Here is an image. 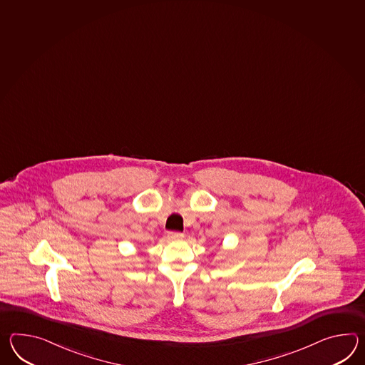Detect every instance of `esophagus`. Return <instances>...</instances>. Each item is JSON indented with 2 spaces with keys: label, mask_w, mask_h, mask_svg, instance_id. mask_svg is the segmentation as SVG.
Listing matches in <instances>:
<instances>
[{
  "label": "esophagus",
  "mask_w": 365,
  "mask_h": 365,
  "mask_svg": "<svg viewBox=\"0 0 365 365\" xmlns=\"http://www.w3.org/2000/svg\"><path fill=\"white\" fill-rule=\"evenodd\" d=\"M185 235H182V233H179V232H170L169 233V238L170 240H174V241H179V240H182Z\"/></svg>",
  "instance_id": "obj_1"
}]
</instances>
